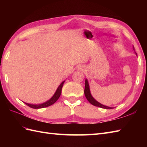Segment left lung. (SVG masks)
Instances as JSON below:
<instances>
[{
	"instance_id": "obj_1",
	"label": "left lung",
	"mask_w": 147,
	"mask_h": 147,
	"mask_svg": "<svg viewBox=\"0 0 147 147\" xmlns=\"http://www.w3.org/2000/svg\"><path fill=\"white\" fill-rule=\"evenodd\" d=\"M133 49L135 51V49H134L133 47ZM84 93H85V95L86 96V99L88 100V101L90 103V104L96 106V107H99L102 109H113L112 107H108V106H105L104 105H102L100 103H99L97 102L96 100L94 99V98L91 95V93H90V86H89V84L88 82V80H85V91H84Z\"/></svg>"
}]
</instances>
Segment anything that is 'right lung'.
I'll list each match as a JSON object with an SVG mask.
<instances>
[{
  "label": "right lung",
  "mask_w": 147,
  "mask_h": 147,
  "mask_svg": "<svg viewBox=\"0 0 147 147\" xmlns=\"http://www.w3.org/2000/svg\"><path fill=\"white\" fill-rule=\"evenodd\" d=\"M65 81L62 82L61 83V84L59 86V87L57 88V90H56L55 93H54V95H53L52 97L48 101H47L43 104H38V105H34V104H27V103H25V104H26L28 106H29L30 107L33 108V109H41V108H44V107H49L50 105H52V104H54V103L57 100L59 99V96H60L61 94V91H62V88L63 86L64 83Z\"/></svg>",
  "instance_id": "right-lung-1"
}]
</instances>
